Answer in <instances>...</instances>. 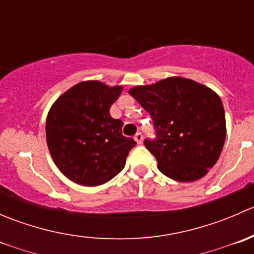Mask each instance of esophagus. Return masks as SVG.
<instances>
[{
  "label": "esophagus",
  "instance_id": "34e87169",
  "mask_svg": "<svg viewBox=\"0 0 254 254\" xmlns=\"http://www.w3.org/2000/svg\"><path fill=\"white\" fill-rule=\"evenodd\" d=\"M134 139H135V141H136L137 143H142L143 136H142V134H141V132H137V134L135 135V136H134Z\"/></svg>",
  "mask_w": 254,
  "mask_h": 254
}]
</instances>
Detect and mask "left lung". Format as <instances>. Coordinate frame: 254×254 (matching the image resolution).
<instances>
[{"instance_id": "1", "label": "left lung", "mask_w": 254, "mask_h": 254, "mask_svg": "<svg viewBox=\"0 0 254 254\" xmlns=\"http://www.w3.org/2000/svg\"><path fill=\"white\" fill-rule=\"evenodd\" d=\"M156 127L145 146L158 170L178 182L203 178L217 162L226 137L221 98L211 88L184 77H168L129 89Z\"/></svg>"}]
</instances>
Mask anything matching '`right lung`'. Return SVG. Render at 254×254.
<instances>
[{
	"instance_id": "right-lung-1",
	"label": "right lung",
	"mask_w": 254,
	"mask_h": 254,
	"mask_svg": "<svg viewBox=\"0 0 254 254\" xmlns=\"http://www.w3.org/2000/svg\"><path fill=\"white\" fill-rule=\"evenodd\" d=\"M123 86L83 81L61 94L47 117V143L56 167L79 186L97 187L124 168L136 145L122 134L123 122L111 117Z\"/></svg>"
}]
</instances>
